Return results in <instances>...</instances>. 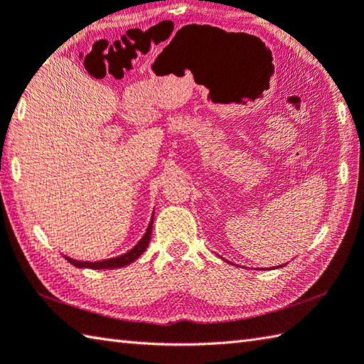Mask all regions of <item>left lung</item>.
<instances>
[{
    "label": "left lung",
    "mask_w": 364,
    "mask_h": 364,
    "mask_svg": "<svg viewBox=\"0 0 364 364\" xmlns=\"http://www.w3.org/2000/svg\"><path fill=\"white\" fill-rule=\"evenodd\" d=\"M286 265H287V263H282V265H277V267H274V269H276V268H281V267H286Z\"/></svg>",
    "instance_id": "obj_1"
}]
</instances>
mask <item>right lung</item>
Wrapping results in <instances>:
<instances>
[{
  "mask_svg": "<svg viewBox=\"0 0 364 364\" xmlns=\"http://www.w3.org/2000/svg\"><path fill=\"white\" fill-rule=\"evenodd\" d=\"M153 219H154V213L151 215V219H149L146 230L144 233V237H141L137 245L134 247H131L129 251L117 255V257H112V259H104V260H97V262H85V260H75V259H70L69 255H64V259H66L70 265H74L75 268H90V269H113V268H121V267H126V265H131V263L139 259L141 254L145 252L146 246L149 245V238H151V230H153Z\"/></svg>",
  "mask_w": 364,
  "mask_h": 364,
  "instance_id": "right-lung-1",
  "label": "right lung"
}]
</instances>
